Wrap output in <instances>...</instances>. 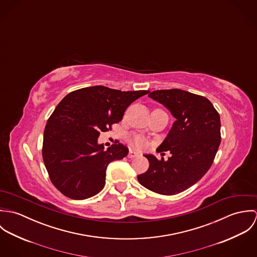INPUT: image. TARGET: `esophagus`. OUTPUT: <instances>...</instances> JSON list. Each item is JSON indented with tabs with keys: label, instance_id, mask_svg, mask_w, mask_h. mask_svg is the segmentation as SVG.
I'll list each match as a JSON object with an SVG mask.
<instances>
[{
	"label": "esophagus",
	"instance_id": "esophagus-1",
	"mask_svg": "<svg viewBox=\"0 0 257 257\" xmlns=\"http://www.w3.org/2000/svg\"><path fill=\"white\" fill-rule=\"evenodd\" d=\"M138 155H139V152H137V151H135V150H130V152H128V154H127L128 158H134V157H137Z\"/></svg>",
	"mask_w": 257,
	"mask_h": 257
}]
</instances>
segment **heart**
I'll use <instances>...</instances> for the list:
<instances>
[{"label": "heart", "instance_id": "1", "mask_svg": "<svg viewBox=\"0 0 257 257\" xmlns=\"http://www.w3.org/2000/svg\"><path fill=\"white\" fill-rule=\"evenodd\" d=\"M132 144H133L135 147H144L145 142H144V140L141 139V138H134V139L132 140Z\"/></svg>", "mask_w": 257, "mask_h": 257}]
</instances>
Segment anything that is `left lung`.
Segmentation results:
<instances>
[{"mask_svg":"<svg viewBox=\"0 0 257 257\" xmlns=\"http://www.w3.org/2000/svg\"><path fill=\"white\" fill-rule=\"evenodd\" d=\"M175 117L168 135L156 150L170 151L171 156L149 161L146 173L138 176L148 190L175 195L197 183L210 169L220 144L219 112L205 97L180 89L158 90L148 94Z\"/></svg>","mask_w":257,"mask_h":257,"instance_id":"obj_1","label":"left lung"}]
</instances>
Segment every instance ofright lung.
I'll return each instance as SVG.
<instances>
[{"label":"right lung","instance_id":"1","mask_svg":"<svg viewBox=\"0 0 257 257\" xmlns=\"http://www.w3.org/2000/svg\"><path fill=\"white\" fill-rule=\"evenodd\" d=\"M147 93L94 86L71 92L57 105L44 128L42 157L51 182L63 195L84 200L104 188L108 165L125 157L128 149L121 144L105 149L98 143L100 133Z\"/></svg>","mask_w":257,"mask_h":257}]
</instances>
